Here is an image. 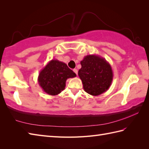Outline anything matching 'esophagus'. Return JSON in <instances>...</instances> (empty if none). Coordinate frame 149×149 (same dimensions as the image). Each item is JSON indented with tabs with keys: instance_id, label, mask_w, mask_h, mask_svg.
Masks as SVG:
<instances>
[{
	"instance_id": "esophagus-1",
	"label": "esophagus",
	"mask_w": 149,
	"mask_h": 149,
	"mask_svg": "<svg viewBox=\"0 0 149 149\" xmlns=\"http://www.w3.org/2000/svg\"><path fill=\"white\" fill-rule=\"evenodd\" d=\"M73 71H74L75 73V74H76V75H77V69H74V70H73Z\"/></svg>"
}]
</instances>
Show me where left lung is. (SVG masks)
Masks as SVG:
<instances>
[{
    "instance_id": "1",
    "label": "left lung",
    "mask_w": 149,
    "mask_h": 149,
    "mask_svg": "<svg viewBox=\"0 0 149 149\" xmlns=\"http://www.w3.org/2000/svg\"><path fill=\"white\" fill-rule=\"evenodd\" d=\"M78 72L83 88L91 95H100L109 89L112 83V68L106 60L99 55H87L81 61Z\"/></svg>"
}]
</instances>
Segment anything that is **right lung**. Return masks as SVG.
<instances>
[{
	"label": "right lung",
	"mask_w": 149,
	"mask_h": 149,
	"mask_svg": "<svg viewBox=\"0 0 149 149\" xmlns=\"http://www.w3.org/2000/svg\"><path fill=\"white\" fill-rule=\"evenodd\" d=\"M75 77L76 74L66 63L52 59L40 71L38 81L44 92L55 96L65 90L68 79Z\"/></svg>",
	"instance_id": "obj_1"
}]
</instances>
